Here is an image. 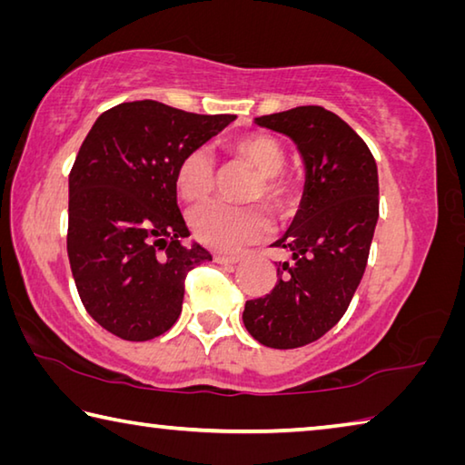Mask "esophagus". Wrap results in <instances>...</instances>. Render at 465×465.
Segmentation results:
<instances>
[{"label":"esophagus","instance_id":"1","mask_svg":"<svg viewBox=\"0 0 465 465\" xmlns=\"http://www.w3.org/2000/svg\"><path fill=\"white\" fill-rule=\"evenodd\" d=\"M213 260L217 262V264H238L242 258L235 256V254H215Z\"/></svg>","mask_w":465,"mask_h":465}]
</instances>
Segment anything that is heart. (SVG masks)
I'll return each mask as SVG.
<instances>
[{
  "mask_svg": "<svg viewBox=\"0 0 465 465\" xmlns=\"http://www.w3.org/2000/svg\"><path fill=\"white\" fill-rule=\"evenodd\" d=\"M230 152L258 171L248 191L250 201H264L276 215H286L299 201V183L284 171L286 150L270 134L252 132L230 142ZM215 163L205 148L187 152L176 168V191L187 203L205 201L215 189ZM191 227L197 242L219 252H235L264 238L270 230L268 213L262 205H227L213 201L191 213Z\"/></svg>",
  "mask_w": 465,
  "mask_h": 465,
  "instance_id": "b5f03b06",
  "label": "heart"
}]
</instances>
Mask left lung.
I'll return each mask as SVG.
<instances>
[{"label": "left lung", "instance_id": "obj_1", "mask_svg": "<svg viewBox=\"0 0 465 465\" xmlns=\"http://www.w3.org/2000/svg\"><path fill=\"white\" fill-rule=\"evenodd\" d=\"M256 124L297 144L307 181L292 225L272 243L292 260L278 264L266 297L246 302L243 325L266 348H302L343 317L364 276L378 222V168L366 142L321 105Z\"/></svg>", "mask_w": 465, "mask_h": 465}]
</instances>
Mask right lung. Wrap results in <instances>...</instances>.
<instances>
[{"label": "right lung", "instance_id": "1", "mask_svg": "<svg viewBox=\"0 0 465 465\" xmlns=\"http://www.w3.org/2000/svg\"><path fill=\"white\" fill-rule=\"evenodd\" d=\"M233 120L144 99L93 124L69 174L66 252L83 305L109 333L148 341L179 319L184 278L211 254L183 243L176 168Z\"/></svg>", "mask_w": 465, "mask_h": 465}]
</instances>
